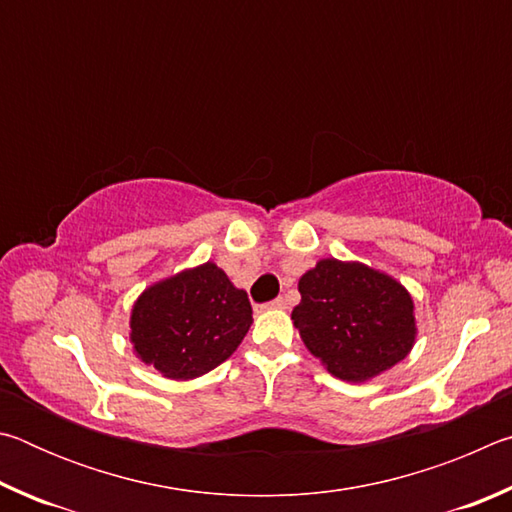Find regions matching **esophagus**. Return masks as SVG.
<instances>
[{
    "mask_svg": "<svg viewBox=\"0 0 512 512\" xmlns=\"http://www.w3.org/2000/svg\"><path fill=\"white\" fill-rule=\"evenodd\" d=\"M268 307H271V309H287V300L275 298L273 302H268Z\"/></svg>",
    "mask_w": 512,
    "mask_h": 512,
    "instance_id": "obj_1",
    "label": "esophagus"
}]
</instances>
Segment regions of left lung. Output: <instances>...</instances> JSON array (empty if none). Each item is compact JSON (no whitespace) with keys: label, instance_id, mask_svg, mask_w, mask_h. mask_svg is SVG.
Returning a JSON list of instances; mask_svg holds the SVG:
<instances>
[{"label":"left lung","instance_id":"obj_1","mask_svg":"<svg viewBox=\"0 0 512 512\" xmlns=\"http://www.w3.org/2000/svg\"><path fill=\"white\" fill-rule=\"evenodd\" d=\"M298 291L293 325L334 377L361 384L411 352L418 334L415 305L395 277L327 257L300 277Z\"/></svg>","mask_w":512,"mask_h":512}]
</instances>
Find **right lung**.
<instances>
[{"instance_id":"obj_1","label":"right lung","mask_w":512,"mask_h":512,"mask_svg":"<svg viewBox=\"0 0 512 512\" xmlns=\"http://www.w3.org/2000/svg\"><path fill=\"white\" fill-rule=\"evenodd\" d=\"M250 325L248 293L205 262L140 293L131 311V343L137 359L162 377L187 381L228 359Z\"/></svg>"}]
</instances>
